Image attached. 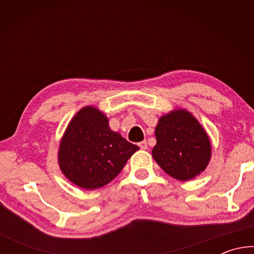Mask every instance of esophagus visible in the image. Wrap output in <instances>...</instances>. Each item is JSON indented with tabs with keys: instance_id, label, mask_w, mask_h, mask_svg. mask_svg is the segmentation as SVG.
<instances>
[{
	"instance_id": "obj_1",
	"label": "esophagus",
	"mask_w": 254,
	"mask_h": 254,
	"mask_svg": "<svg viewBox=\"0 0 254 254\" xmlns=\"http://www.w3.org/2000/svg\"><path fill=\"white\" fill-rule=\"evenodd\" d=\"M139 147L141 148V150H147V149H148L147 141H142V142H140V143H139Z\"/></svg>"
}]
</instances>
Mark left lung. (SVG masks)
Returning a JSON list of instances; mask_svg holds the SVG:
<instances>
[{"label": "left lung", "mask_w": 254, "mask_h": 254, "mask_svg": "<svg viewBox=\"0 0 254 254\" xmlns=\"http://www.w3.org/2000/svg\"><path fill=\"white\" fill-rule=\"evenodd\" d=\"M152 157L163 171L182 182L206 169L212 156L210 141L199 122L186 110H175L159 119Z\"/></svg>", "instance_id": "8db88e82"}]
</instances>
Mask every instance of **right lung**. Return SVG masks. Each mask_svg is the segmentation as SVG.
Listing matches in <instances>:
<instances>
[{
  "label": "right lung",
  "instance_id": "right-lung-1",
  "mask_svg": "<svg viewBox=\"0 0 254 254\" xmlns=\"http://www.w3.org/2000/svg\"><path fill=\"white\" fill-rule=\"evenodd\" d=\"M139 149L112 131L109 119L100 110L85 106L72 118L60 141L58 163L72 184L91 190L111 183Z\"/></svg>",
  "mask_w": 254,
  "mask_h": 254
}]
</instances>
